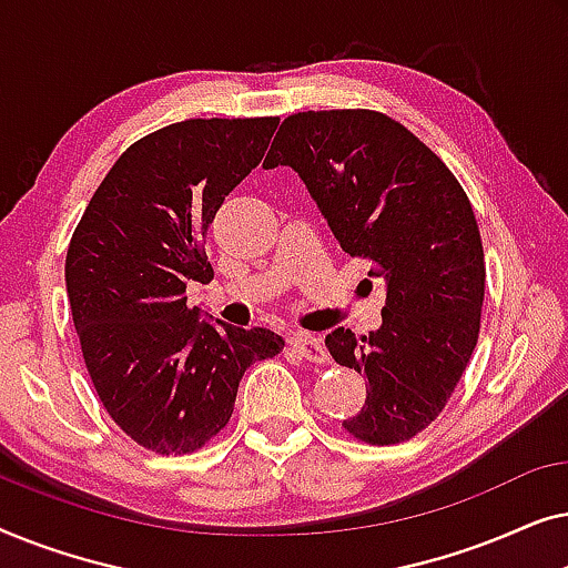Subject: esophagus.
I'll use <instances>...</instances> for the list:
<instances>
[{
  "label": "esophagus",
  "instance_id": "obj_1",
  "mask_svg": "<svg viewBox=\"0 0 568 568\" xmlns=\"http://www.w3.org/2000/svg\"><path fill=\"white\" fill-rule=\"evenodd\" d=\"M292 344L300 348V354L310 362H328V352H325L323 338L313 336V333H294Z\"/></svg>",
  "mask_w": 568,
  "mask_h": 568
}]
</instances>
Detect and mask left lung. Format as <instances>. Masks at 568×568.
Listing matches in <instances>:
<instances>
[{"label":"left lung","mask_w":568,"mask_h":568,"mask_svg":"<svg viewBox=\"0 0 568 568\" xmlns=\"http://www.w3.org/2000/svg\"><path fill=\"white\" fill-rule=\"evenodd\" d=\"M302 178L348 255L383 278V325L325 336L333 359L367 379L344 429L395 445L426 429L468 367L484 305V245L460 183L429 146L375 111L284 119L263 168Z\"/></svg>","instance_id":"1"}]
</instances>
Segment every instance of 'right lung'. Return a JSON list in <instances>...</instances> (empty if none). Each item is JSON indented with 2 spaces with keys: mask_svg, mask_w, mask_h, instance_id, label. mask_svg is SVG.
I'll list each match as a JSON object with an SVG mask.
<instances>
[{
  "mask_svg": "<svg viewBox=\"0 0 568 568\" xmlns=\"http://www.w3.org/2000/svg\"><path fill=\"white\" fill-rule=\"evenodd\" d=\"M278 119H189L139 139L90 199L67 251V294L92 385L115 424L160 455L224 429L268 328L201 321L189 282H212L204 243L224 196L263 160ZM212 317V315H209Z\"/></svg>",
  "mask_w": 568,
  "mask_h": 568,
  "instance_id": "1",
  "label": "right lung"
}]
</instances>
